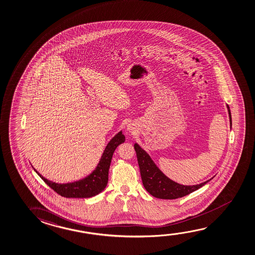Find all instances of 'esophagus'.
<instances>
[{
  "instance_id": "obj_1",
  "label": "esophagus",
  "mask_w": 255,
  "mask_h": 255,
  "mask_svg": "<svg viewBox=\"0 0 255 255\" xmlns=\"http://www.w3.org/2000/svg\"><path fill=\"white\" fill-rule=\"evenodd\" d=\"M127 129H128V131H129V132L133 133L135 131V128L133 127L132 125L131 126L129 125V126H127Z\"/></svg>"
}]
</instances>
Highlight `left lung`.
Instances as JSON below:
<instances>
[{"instance_id":"8db88e82","label":"left lung","mask_w":255,"mask_h":255,"mask_svg":"<svg viewBox=\"0 0 255 255\" xmlns=\"http://www.w3.org/2000/svg\"><path fill=\"white\" fill-rule=\"evenodd\" d=\"M229 113L230 125L232 128V115L230 108L227 105ZM134 149L137 154V163L140 169L141 179L143 181L144 188L149 194L156 198L160 199H176L182 196H187L190 193L194 192L198 188L206 184L211 181V178L208 181L200 184L187 186L179 184L175 181L166 176L156 166L155 163L151 159L147 152L136 143L134 144Z\"/></svg>"}]
</instances>
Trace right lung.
<instances>
[{"label": "right lung", "mask_w": 255, "mask_h": 255, "mask_svg": "<svg viewBox=\"0 0 255 255\" xmlns=\"http://www.w3.org/2000/svg\"><path fill=\"white\" fill-rule=\"evenodd\" d=\"M126 140V137L123 134L122 130L112 137L107 146L105 147L104 153L101 157L99 163L91 174L84 179L69 183H56L48 181L44 176H42L37 170L34 168L41 179L52 188L59 195L67 198H89L96 196L104 190L106 188L109 179V169L111 166V159L116 148Z\"/></svg>", "instance_id": "obj_1"}]
</instances>
